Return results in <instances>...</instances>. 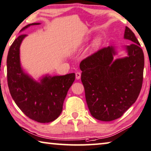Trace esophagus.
Instances as JSON below:
<instances>
[{
    "label": "esophagus",
    "mask_w": 151,
    "mask_h": 151,
    "mask_svg": "<svg viewBox=\"0 0 151 151\" xmlns=\"http://www.w3.org/2000/svg\"><path fill=\"white\" fill-rule=\"evenodd\" d=\"M81 74L80 72H76V79L79 80L81 78Z\"/></svg>",
    "instance_id": "1"
}]
</instances>
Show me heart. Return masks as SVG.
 I'll return each mask as SVG.
<instances>
[{"mask_svg": "<svg viewBox=\"0 0 151 151\" xmlns=\"http://www.w3.org/2000/svg\"><path fill=\"white\" fill-rule=\"evenodd\" d=\"M90 36H86L84 39H83L81 40L78 41L73 47L72 48L71 51L73 53H76L78 51H79L81 50V49L83 48L85 44L87 43V42L90 40ZM103 43V39L100 36L98 37H96L95 39L93 40L91 44V50L92 51H98L99 49L100 48V47L102 46V45Z\"/></svg>", "mask_w": 151, "mask_h": 151, "instance_id": "1", "label": "heart"}]
</instances>
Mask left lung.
<instances>
[{
    "label": "left lung",
    "mask_w": 151,
    "mask_h": 151,
    "mask_svg": "<svg viewBox=\"0 0 151 151\" xmlns=\"http://www.w3.org/2000/svg\"><path fill=\"white\" fill-rule=\"evenodd\" d=\"M127 55L114 60L116 47L99 50L80 64L85 98L93 117L111 121L121 117L136 102L142 85L145 57L134 32L125 27Z\"/></svg>",
    "instance_id": "obj_1"
}]
</instances>
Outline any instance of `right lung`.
Instances as JSON below:
<instances>
[{
	"label": "right lung",
	"mask_w": 151,
	"mask_h": 151,
	"mask_svg": "<svg viewBox=\"0 0 151 151\" xmlns=\"http://www.w3.org/2000/svg\"><path fill=\"white\" fill-rule=\"evenodd\" d=\"M32 23L30 26L39 25ZM26 35H21L14 40L6 59L8 86L11 97L26 115L39 123H49L61 114L68 89L75 79V74L62 76L42 75L37 81L22 66L20 46Z\"/></svg>",
	"instance_id": "right-lung-1"
}]
</instances>
